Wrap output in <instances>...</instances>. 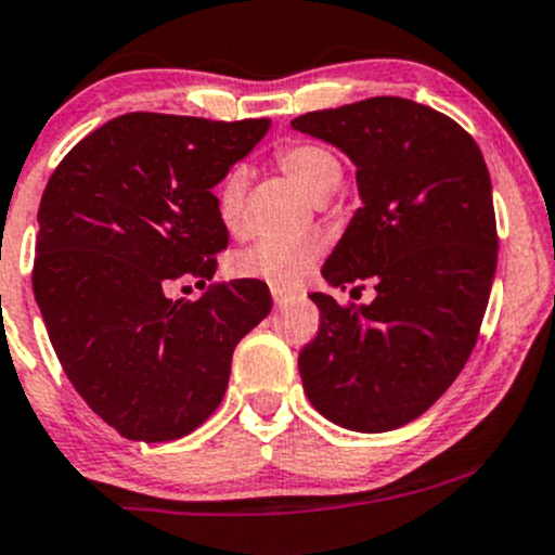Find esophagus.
I'll list each match as a JSON object with an SVG mask.
<instances>
[{
  "mask_svg": "<svg viewBox=\"0 0 555 555\" xmlns=\"http://www.w3.org/2000/svg\"><path fill=\"white\" fill-rule=\"evenodd\" d=\"M272 299H275V307H278V309H283L285 304H288L291 299H294V294H288V291H278V288H272Z\"/></svg>",
  "mask_w": 555,
  "mask_h": 555,
  "instance_id": "34e87169",
  "label": "esophagus"
}]
</instances>
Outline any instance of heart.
Returning a JSON list of instances; mask_svg holds the SVG:
<instances>
[{
  "label": "heart",
  "instance_id": "obj_1",
  "mask_svg": "<svg viewBox=\"0 0 555 555\" xmlns=\"http://www.w3.org/2000/svg\"><path fill=\"white\" fill-rule=\"evenodd\" d=\"M275 164L314 201H323L344 175L336 153L318 142H288L278 147ZM243 201H246V171L232 166L217 188L219 222L230 232L241 230ZM320 251H323L320 237H261L254 246L232 256L230 272L235 278L259 280L278 291H294L312 272Z\"/></svg>",
  "mask_w": 555,
  "mask_h": 555
}]
</instances>
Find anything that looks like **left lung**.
Listing matches in <instances>:
<instances>
[{
    "label": "left lung",
    "instance_id": "obj_1",
    "mask_svg": "<svg viewBox=\"0 0 555 555\" xmlns=\"http://www.w3.org/2000/svg\"><path fill=\"white\" fill-rule=\"evenodd\" d=\"M291 127L357 166L362 208L323 278L375 285L360 307L312 294L320 331L299 354L304 391L338 426L391 431L450 389L479 338L498 267L490 171L461 124L413 100H360Z\"/></svg>",
    "mask_w": 555,
    "mask_h": 555
}]
</instances>
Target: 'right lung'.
<instances>
[{"mask_svg":"<svg viewBox=\"0 0 555 555\" xmlns=\"http://www.w3.org/2000/svg\"><path fill=\"white\" fill-rule=\"evenodd\" d=\"M267 118L127 113L87 134L39 204L34 296L65 375L121 437L171 442L222 402L237 341L270 314L259 280L214 283L228 248L214 184L267 134Z\"/></svg>","mask_w":555,"mask_h":555,"instance_id":"1","label":"right lung"}]
</instances>
